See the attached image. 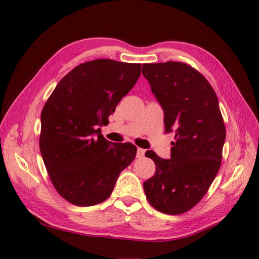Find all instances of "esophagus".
I'll list each match as a JSON object with an SVG mask.
<instances>
[{
	"label": "esophagus",
	"instance_id": "esophagus-1",
	"mask_svg": "<svg viewBox=\"0 0 259 259\" xmlns=\"http://www.w3.org/2000/svg\"><path fill=\"white\" fill-rule=\"evenodd\" d=\"M145 153H146V150L145 149H142V148H137V158L138 159H142L145 156Z\"/></svg>",
	"mask_w": 259,
	"mask_h": 259
}]
</instances>
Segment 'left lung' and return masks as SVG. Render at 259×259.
Returning a JSON list of instances; mask_svg holds the SVG:
<instances>
[{
	"mask_svg": "<svg viewBox=\"0 0 259 259\" xmlns=\"http://www.w3.org/2000/svg\"><path fill=\"white\" fill-rule=\"evenodd\" d=\"M143 74L164 110L165 133L175 132L168 160L146 152L155 173L144 190L155 209L183 214L204 197L221 167L226 127L218 99L205 77L185 62L144 64Z\"/></svg>",
	"mask_w": 259,
	"mask_h": 259,
	"instance_id": "obj_1",
	"label": "left lung"
}]
</instances>
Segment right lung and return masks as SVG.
<instances>
[{
	"mask_svg": "<svg viewBox=\"0 0 259 259\" xmlns=\"http://www.w3.org/2000/svg\"><path fill=\"white\" fill-rule=\"evenodd\" d=\"M140 68L112 59L83 62L62 77L43 107L42 158L55 189L73 205L107 200L135 159L136 146L108 142L99 127L135 85Z\"/></svg>",
	"mask_w": 259,
	"mask_h": 259,
	"instance_id": "obj_1",
	"label": "right lung"
}]
</instances>
